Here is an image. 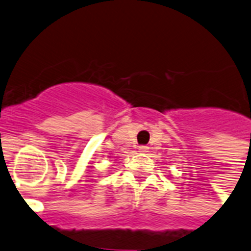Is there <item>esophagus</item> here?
<instances>
[{
  "label": "esophagus",
  "instance_id": "obj_1",
  "mask_svg": "<svg viewBox=\"0 0 251 251\" xmlns=\"http://www.w3.org/2000/svg\"><path fill=\"white\" fill-rule=\"evenodd\" d=\"M148 147H147V145H140V147H139V151H142V153H147V151H148Z\"/></svg>",
  "mask_w": 251,
  "mask_h": 251
}]
</instances>
